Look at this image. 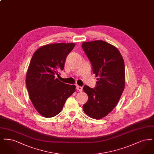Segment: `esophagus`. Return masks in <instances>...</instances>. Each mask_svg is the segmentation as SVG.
Instances as JSON below:
<instances>
[{
    "label": "esophagus",
    "mask_w": 154,
    "mask_h": 154,
    "mask_svg": "<svg viewBox=\"0 0 154 154\" xmlns=\"http://www.w3.org/2000/svg\"><path fill=\"white\" fill-rule=\"evenodd\" d=\"M76 89H77L78 91H80V92L82 91V87H80V86H79V85H77V86H76Z\"/></svg>",
    "instance_id": "34e87169"
}]
</instances>
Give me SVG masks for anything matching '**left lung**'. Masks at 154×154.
<instances>
[{
	"label": "left lung",
	"instance_id": "8db88e82",
	"mask_svg": "<svg viewBox=\"0 0 154 154\" xmlns=\"http://www.w3.org/2000/svg\"><path fill=\"white\" fill-rule=\"evenodd\" d=\"M82 48L89 59L97 79L95 88L85 85L88 96L84 112L96 119L107 116L116 106L124 90V59L115 46L103 40L84 42Z\"/></svg>",
	"mask_w": 154,
	"mask_h": 154
}]
</instances>
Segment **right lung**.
I'll return each mask as SVG.
<instances>
[{"mask_svg":"<svg viewBox=\"0 0 154 154\" xmlns=\"http://www.w3.org/2000/svg\"><path fill=\"white\" fill-rule=\"evenodd\" d=\"M74 46L72 43L44 45L35 52L31 59L26 86L34 107L44 117L58 114L67 99L75 91L74 85L55 79L63 69L66 57Z\"/></svg>","mask_w":154,"mask_h":154,"instance_id":"1","label":"right lung"}]
</instances>
